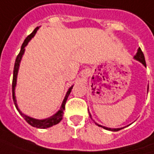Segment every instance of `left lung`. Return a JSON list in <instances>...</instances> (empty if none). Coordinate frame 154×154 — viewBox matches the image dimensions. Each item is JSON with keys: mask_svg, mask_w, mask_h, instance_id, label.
Instances as JSON below:
<instances>
[{"mask_svg": "<svg viewBox=\"0 0 154 154\" xmlns=\"http://www.w3.org/2000/svg\"><path fill=\"white\" fill-rule=\"evenodd\" d=\"M137 60L140 61L145 66H146V60H145V56H144V53H143V51H142V50L140 49V48H138L137 50V54L135 55V57H134ZM98 126L100 127H103V128H104L105 130H109V131H119L120 129H110V128H107V127L104 126H102V125H98Z\"/></svg>", "mask_w": 154, "mask_h": 154, "instance_id": "8db88e82", "label": "left lung"}]
</instances>
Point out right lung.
<instances>
[{
  "instance_id": "1",
  "label": "right lung",
  "mask_w": 154,
  "mask_h": 154,
  "mask_svg": "<svg viewBox=\"0 0 154 154\" xmlns=\"http://www.w3.org/2000/svg\"><path fill=\"white\" fill-rule=\"evenodd\" d=\"M38 29V28H36V29L33 30V32H32L31 34H29L27 38H25V40L23 41V45H22V47H21V51H20L19 54L17 55V59H16L15 66H14V72H13V82H12V95H13V101H14V103H15V106H16V108L17 109L18 112H19L21 115L23 116V117L25 119V121L27 122L28 124H29V125H30L31 126L36 127V128H39V129H45V128H49V127L53 126V125H55L59 124L61 120H62V117H63V111L65 110L66 102V100H67V97H68L69 94L71 93L72 86L71 88L68 89L67 93H66V94L65 99H64V101H63V103H62V105H61L60 109V110H59L55 115L52 116H51L50 118L44 119V120L34 119V118H31V117H29V116H27L23 115V114L20 111V109H18V107H17V101H16V96H15V87H16V84H17V72H18V68H19V64H20L21 59H22V57H23V52H24V47L27 45L28 42H29L30 39L32 38L35 36V34H36V32H37Z\"/></svg>"
}]
</instances>
